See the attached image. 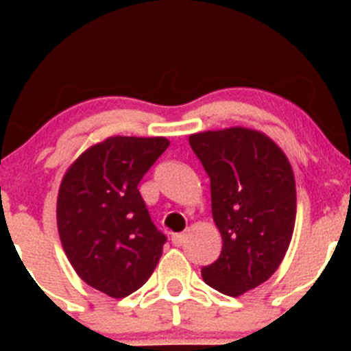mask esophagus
<instances>
[{
    "label": "esophagus",
    "mask_w": 351,
    "mask_h": 351,
    "mask_svg": "<svg viewBox=\"0 0 351 351\" xmlns=\"http://www.w3.org/2000/svg\"><path fill=\"white\" fill-rule=\"evenodd\" d=\"M186 241V234L185 232H178V234H173L171 236V243L175 244V246H182L183 243Z\"/></svg>",
    "instance_id": "1"
}]
</instances>
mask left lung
Returning a JSON list of instances; mask_svg holds the SVG:
<instances>
[{"label": "left lung", "mask_w": 351, "mask_h": 351, "mask_svg": "<svg viewBox=\"0 0 351 351\" xmlns=\"http://www.w3.org/2000/svg\"><path fill=\"white\" fill-rule=\"evenodd\" d=\"M210 178L212 217L222 238L217 260L202 268L212 289L238 297L267 282L289 250L297 214L295 178L284 151L246 127L189 137Z\"/></svg>", "instance_id": "obj_1"}]
</instances>
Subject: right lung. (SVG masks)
I'll return each mask as SVG.
<instances>
[{
  "label": "right lung",
  "instance_id": "obj_1",
  "mask_svg": "<svg viewBox=\"0 0 351 351\" xmlns=\"http://www.w3.org/2000/svg\"><path fill=\"white\" fill-rule=\"evenodd\" d=\"M168 146L166 137L113 136L62 176L56 212L67 260L81 280L113 299L146 284L162 254L166 236L137 185Z\"/></svg>",
  "mask_w": 351,
  "mask_h": 351
}]
</instances>
